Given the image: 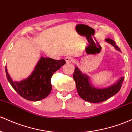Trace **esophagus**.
I'll list each match as a JSON object with an SVG mask.
<instances>
[{"instance_id":"34e87169","label":"esophagus","mask_w":132,"mask_h":132,"mask_svg":"<svg viewBox=\"0 0 132 132\" xmlns=\"http://www.w3.org/2000/svg\"><path fill=\"white\" fill-rule=\"evenodd\" d=\"M67 63H72L73 62V59L71 57H67L65 59Z\"/></svg>"}]
</instances>
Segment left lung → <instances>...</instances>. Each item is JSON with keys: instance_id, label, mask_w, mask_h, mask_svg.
Masks as SVG:
<instances>
[{"instance_id": "obj_1", "label": "left lung", "mask_w": 132, "mask_h": 132, "mask_svg": "<svg viewBox=\"0 0 132 132\" xmlns=\"http://www.w3.org/2000/svg\"><path fill=\"white\" fill-rule=\"evenodd\" d=\"M105 42L114 47L117 51H120L119 47L117 46L113 40L106 38ZM73 77L80 97L83 100L91 103L102 102L117 94L120 90L124 79V77H122L117 82L109 87L105 88H97L91 84L88 75L82 73L77 67H75Z\"/></svg>"}]
</instances>
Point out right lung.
I'll return each mask as SVG.
<instances>
[{
    "mask_svg": "<svg viewBox=\"0 0 132 132\" xmlns=\"http://www.w3.org/2000/svg\"><path fill=\"white\" fill-rule=\"evenodd\" d=\"M65 64L63 59L41 57L35 69L27 78L20 82L13 81L5 67L7 78L13 88L23 98L38 101L46 98L52 90L51 78L55 72Z\"/></svg>",
    "mask_w": 132,
    "mask_h": 132,
    "instance_id": "add662e5",
    "label": "right lung"
}]
</instances>
